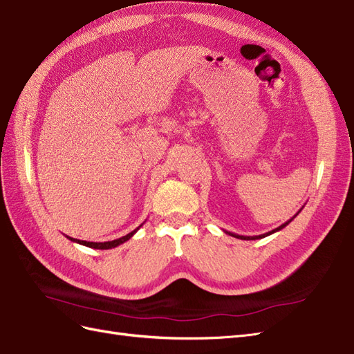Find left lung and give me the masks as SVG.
<instances>
[{
    "mask_svg": "<svg viewBox=\"0 0 354 354\" xmlns=\"http://www.w3.org/2000/svg\"><path fill=\"white\" fill-rule=\"evenodd\" d=\"M300 211H301V208H300ZM299 211V212H300ZM297 212V214H299ZM297 214H295L292 218H290L288 221H285L283 225H281L279 227H276V229H273V231H270V232H267V234H262V235H253V236H245V235H238V234H234V232H227V231H225L226 234H229L231 236H235V238H240V240H259V238H266V236H268V235H271V234H274V232H277V231H281V229H283L286 225H290L291 221L297 217Z\"/></svg>",
    "mask_w": 354,
    "mask_h": 354,
    "instance_id": "left-lung-1",
    "label": "left lung"
}]
</instances>
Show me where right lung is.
I'll return each mask as SVG.
<instances>
[{"mask_svg": "<svg viewBox=\"0 0 354 354\" xmlns=\"http://www.w3.org/2000/svg\"><path fill=\"white\" fill-rule=\"evenodd\" d=\"M143 225H140L137 229H134L133 232H129V234H127L125 236H120V238H118V240H113V241H104V243H93V241H83V240H77V238H72V236H68L71 241H73V243H78V244H81V245H86V248H90V249H100V250H106V249H114V248H118V245H120V244H123L125 241H128L131 236H133L140 227H142Z\"/></svg>", "mask_w": 354, "mask_h": 354, "instance_id": "1", "label": "right lung"}]
</instances>
